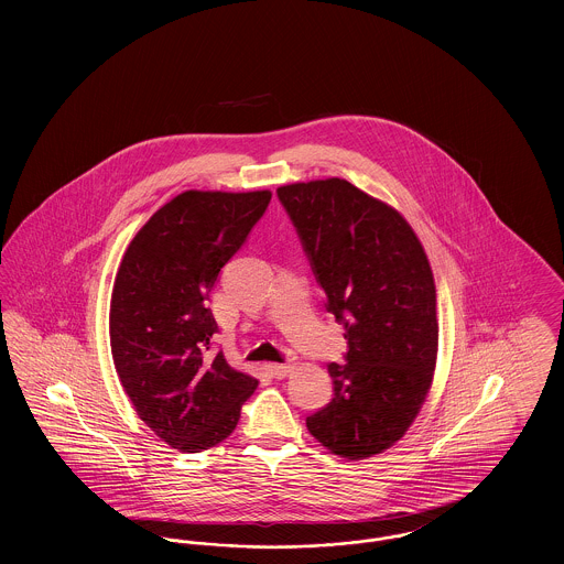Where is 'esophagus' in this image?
I'll list each match as a JSON object with an SVG mask.
<instances>
[{"mask_svg":"<svg viewBox=\"0 0 564 564\" xmlns=\"http://www.w3.org/2000/svg\"><path fill=\"white\" fill-rule=\"evenodd\" d=\"M292 370H294L292 364H272L270 366V372H272V376H276V378H285V376L292 375Z\"/></svg>","mask_w":564,"mask_h":564,"instance_id":"esophagus-1","label":"esophagus"}]
</instances>
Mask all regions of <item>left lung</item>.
<instances>
[{
  "label": "left lung",
  "instance_id": "1",
  "mask_svg": "<svg viewBox=\"0 0 564 564\" xmlns=\"http://www.w3.org/2000/svg\"><path fill=\"white\" fill-rule=\"evenodd\" d=\"M327 297L345 325L347 364H329L334 398L306 419L334 455L391 448L425 402L437 359L435 283L400 212L329 177L276 189Z\"/></svg>",
  "mask_w": 564,
  "mask_h": 564
}]
</instances>
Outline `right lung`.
I'll use <instances>...</instances> for the list:
<instances>
[{"label":"right lung","mask_w":564,"mask_h":564,"mask_svg":"<svg viewBox=\"0 0 564 564\" xmlns=\"http://www.w3.org/2000/svg\"><path fill=\"white\" fill-rule=\"evenodd\" d=\"M270 189H186L127 247L109 304V345L139 419L182 453L224 442L256 391L253 376L212 352L209 294L270 203Z\"/></svg>","instance_id":"add662e5"}]
</instances>
